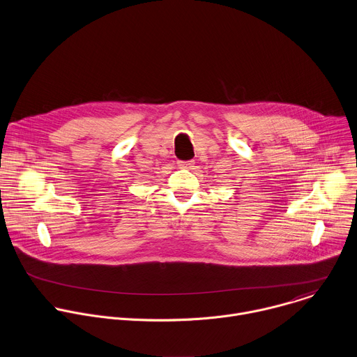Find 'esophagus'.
Returning <instances> with one entry per match:
<instances>
[{
    "instance_id": "esophagus-1",
    "label": "esophagus",
    "mask_w": 357,
    "mask_h": 357,
    "mask_svg": "<svg viewBox=\"0 0 357 357\" xmlns=\"http://www.w3.org/2000/svg\"><path fill=\"white\" fill-rule=\"evenodd\" d=\"M179 168H190L193 167V161H178Z\"/></svg>"
}]
</instances>
